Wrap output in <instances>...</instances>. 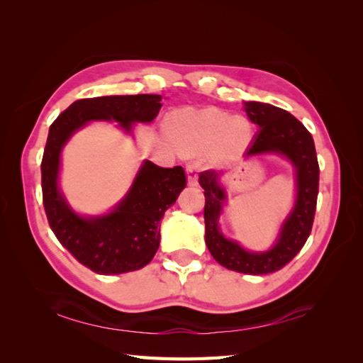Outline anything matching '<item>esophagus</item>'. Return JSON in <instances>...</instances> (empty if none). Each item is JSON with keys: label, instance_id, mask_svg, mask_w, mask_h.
I'll return each mask as SVG.
<instances>
[{"label": "esophagus", "instance_id": "34e87169", "mask_svg": "<svg viewBox=\"0 0 363 363\" xmlns=\"http://www.w3.org/2000/svg\"><path fill=\"white\" fill-rule=\"evenodd\" d=\"M187 179L189 186H196L198 184V167L195 164H187Z\"/></svg>", "mask_w": 363, "mask_h": 363}]
</instances>
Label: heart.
<instances>
[{
    "label": "heart",
    "instance_id": "b5f03b06",
    "mask_svg": "<svg viewBox=\"0 0 363 363\" xmlns=\"http://www.w3.org/2000/svg\"><path fill=\"white\" fill-rule=\"evenodd\" d=\"M165 130L179 151L196 154L209 148L215 159L243 150L252 135L248 120L215 107L176 111L167 118Z\"/></svg>",
    "mask_w": 363,
    "mask_h": 363
}]
</instances>
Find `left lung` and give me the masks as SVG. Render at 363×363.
<instances>
[{"mask_svg":"<svg viewBox=\"0 0 363 363\" xmlns=\"http://www.w3.org/2000/svg\"><path fill=\"white\" fill-rule=\"evenodd\" d=\"M245 111L260 128L246 156L262 152L287 156L296 168V204L285 220L274 248L267 252H248L223 237L218 230L217 221L225 201V191L218 186L221 173L206 169L199 173V184L206 198V245L213 259L228 269L245 274H268L287 265L311 235L317 209L320 167L312 134L291 113L256 101L245 103Z\"/></svg>","mask_w":363,"mask_h":363,"instance_id":"left-lung-1","label":"left lung"}]
</instances>
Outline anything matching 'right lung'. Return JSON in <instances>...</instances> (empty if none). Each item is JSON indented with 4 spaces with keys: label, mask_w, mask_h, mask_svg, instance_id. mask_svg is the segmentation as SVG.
Returning <instances> with one entry per match:
<instances>
[{
    "label": "right lung",
    "mask_w": 363,
    "mask_h": 363,
    "mask_svg": "<svg viewBox=\"0 0 363 363\" xmlns=\"http://www.w3.org/2000/svg\"><path fill=\"white\" fill-rule=\"evenodd\" d=\"M160 95H121L74 101L50 126L42 159V195L54 235L72 256L98 274L134 272L150 264L160 242V220L187 186L182 167L162 168L146 160L126 198L104 217L82 218L57 189L60 150L90 120H115L130 130L134 121L150 123L160 111Z\"/></svg>",
    "instance_id": "add662e5"
}]
</instances>
